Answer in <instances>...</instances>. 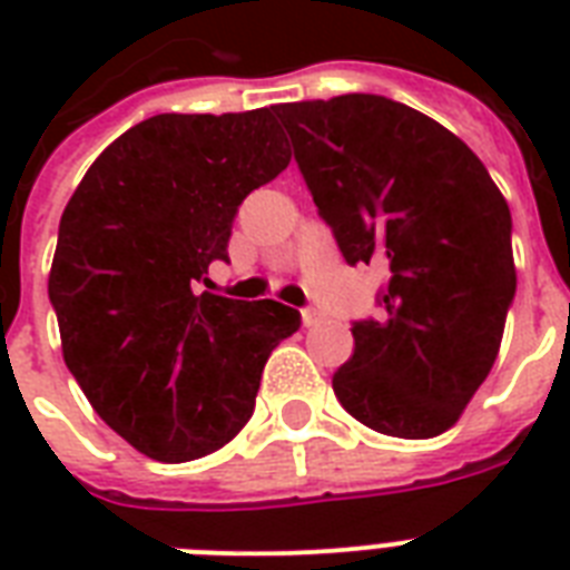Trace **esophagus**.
Returning a JSON list of instances; mask_svg holds the SVG:
<instances>
[{
  "mask_svg": "<svg viewBox=\"0 0 570 570\" xmlns=\"http://www.w3.org/2000/svg\"><path fill=\"white\" fill-rule=\"evenodd\" d=\"M322 320V313L320 311H313V307H307V311H302V322H304V328H313L316 322Z\"/></svg>",
  "mask_w": 570,
  "mask_h": 570,
  "instance_id": "obj_1",
  "label": "esophagus"
}]
</instances>
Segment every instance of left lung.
Segmentation results:
<instances>
[{
	"label": "left lung",
	"mask_w": 570,
	"mask_h": 570,
	"mask_svg": "<svg viewBox=\"0 0 570 570\" xmlns=\"http://www.w3.org/2000/svg\"><path fill=\"white\" fill-rule=\"evenodd\" d=\"M348 266L387 268L381 322H355L340 405L390 438L459 423L503 340L512 215L459 136L375 94L275 106Z\"/></svg>",
	"instance_id": "1"
}]
</instances>
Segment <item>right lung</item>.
I'll list each match as a JSON object with an SVG mask.
<instances>
[{"instance_id":"obj_1","label":"right lung","mask_w":570,"mask_h":570,"mask_svg":"<svg viewBox=\"0 0 570 570\" xmlns=\"http://www.w3.org/2000/svg\"><path fill=\"white\" fill-rule=\"evenodd\" d=\"M289 165L268 109L156 115L115 138L67 200L52 268L67 370L156 461L222 450L254 414L272 348L302 313L200 289L233 215Z\"/></svg>"}]
</instances>
